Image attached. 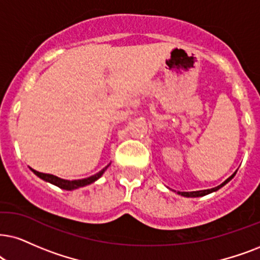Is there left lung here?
Segmentation results:
<instances>
[{
  "label": "left lung",
  "mask_w": 260,
  "mask_h": 260,
  "mask_svg": "<svg viewBox=\"0 0 260 260\" xmlns=\"http://www.w3.org/2000/svg\"><path fill=\"white\" fill-rule=\"evenodd\" d=\"M235 174H236V172L233 174L232 176H229L224 182H222L221 185L217 186V187H213V188L203 189V190H194V192H176V193H177V194L182 196V197H187V198H197V197H204V196H206V194H210V193H212V192H216V190H218L219 188H222L223 186L226 185V183L231 181L233 177L235 176Z\"/></svg>",
  "instance_id": "left-lung-1"
}]
</instances>
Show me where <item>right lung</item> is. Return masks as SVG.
<instances>
[{"label":"right lung","instance_id":"1","mask_svg":"<svg viewBox=\"0 0 260 260\" xmlns=\"http://www.w3.org/2000/svg\"><path fill=\"white\" fill-rule=\"evenodd\" d=\"M110 166V163L108 164L107 167H104L103 169L101 170V172H98L97 174H94V175L92 176H88L86 179H80V180H64V179H61V177L58 176H55V175H51V174H44V173H39L37 170L29 168L34 172L36 175L38 177H41L42 180H44V181H47L49 183H52V185L60 187L62 189H66V190H73V189H77V188H80V187H84V186H87V185H91V183H93L94 181H97L100 177L103 175L104 172L108 169V167Z\"/></svg>","mask_w":260,"mask_h":260}]
</instances>
